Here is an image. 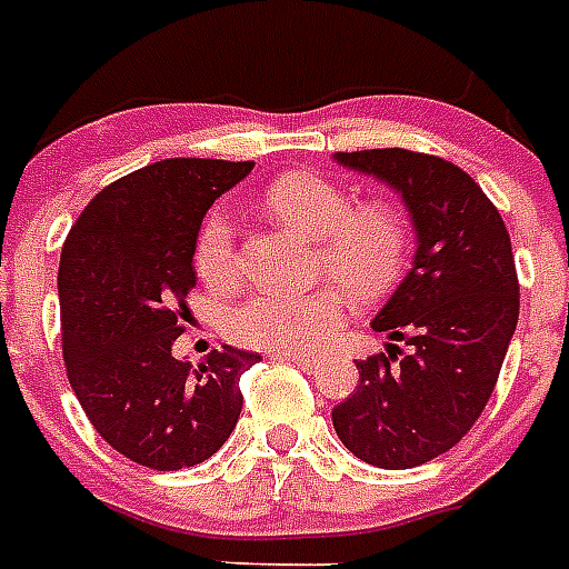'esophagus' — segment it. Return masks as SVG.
Instances as JSON below:
<instances>
[{
	"instance_id": "obj_1",
	"label": "esophagus",
	"mask_w": 569,
	"mask_h": 569,
	"mask_svg": "<svg viewBox=\"0 0 569 569\" xmlns=\"http://www.w3.org/2000/svg\"><path fill=\"white\" fill-rule=\"evenodd\" d=\"M276 361H290L302 367V370H317L320 367V358H311V356H302V352H276Z\"/></svg>"
}]
</instances>
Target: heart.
<instances>
[{"instance_id":"heart-1","label":"heart","mask_w":569,"mask_h":569,"mask_svg":"<svg viewBox=\"0 0 569 569\" xmlns=\"http://www.w3.org/2000/svg\"><path fill=\"white\" fill-rule=\"evenodd\" d=\"M261 202L276 220L317 240V272L343 283L352 297H379L406 270L411 226L393 202L356 206L338 181L306 170L270 181ZM193 270L211 290L238 284V234L229 213L211 211L202 220ZM342 289L320 284L308 293H258L229 313V335L267 352H317L347 320L349 295Z\"/></svg>"}]
</instances>
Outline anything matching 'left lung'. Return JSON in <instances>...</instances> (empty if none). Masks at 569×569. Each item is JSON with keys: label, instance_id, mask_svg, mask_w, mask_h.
Segmentation results:
<instances>
[{"label": "left lung", "instance_id": "left-lung-1", "mask_svg": "<svg viewBox=\"0 0 569 569\" xmlns=\"http://www.w3.org/2000/svg\"><path fill=\"white\" fill-rule=\"evenodd\" d=\"M335 161L397 190L417 252L372 320L393 340L388 356L356 363L361 381L331 422L356 458L408 470L456 447L497 388L520 317L511 238L485 190L452 161L411 149L338 152Z\"/></svg>", "mask_w": 569, "mask_h": 569}]
</instances>
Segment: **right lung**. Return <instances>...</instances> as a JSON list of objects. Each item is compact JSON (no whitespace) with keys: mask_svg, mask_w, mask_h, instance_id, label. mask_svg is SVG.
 I'll use <instances>...</instances> for the list:
<instances>
[{"mask_svg":"<svg viewBox=\"0 0 569 569\" xmlns=\"http://www.w3.org/2000/svg\"><path fill=\"white\" fill-rule=\"evenodd\" d=\"M252 167L149 163L99 190L67 234L58 267L67 379L99 438L134 465H202L238 426L240 376L261 356L222 347L193 370L172 343L197 284L199 226Z\"/></svg>","mask_w":569,"mask_h":569,"instance_id":"add662e5","label":"right lung"}]
</instances>
